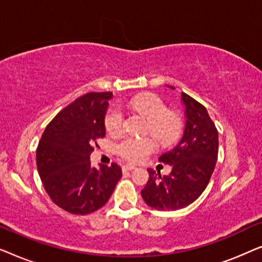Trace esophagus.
Masks as SVG:
<instances>
[{
	"mask_svg": "<svg viewBox=\"0 0 262 262\" xmlns=\"http://www.w3.org/2000/svg\"><path fill=\"white\" fill-rule=\"evenodd\" d=\"M134 169H136V167L134 166V164L127 163V164H124V166H123V171H131Z\"/></svg>",
	"mask_w": 262,
	"mask_h": 262,
	"instance_id": "esophagus-1",
	"label": "esophagus"
}]
</instances>
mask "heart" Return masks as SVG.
<instances>
[{
  "mask_svg": "<svg viewBox=\"0 0 262 262\" xmlns=\"http://www.w3.org/2000/svg\"><path fill=\"white\" fill-rule=\"evenodd\" d=\"M130 106L148 119V130L167 143L173 141L180 131V120L173 113H166L167 107L162 100L155 95L146 94L136 96L130 101ZM124 114L119 106L110 107L105 116V127L110 134H117L123 128ZM156 142L152 138L124 137L117 143L116 150L125 160L138 162L149 154L155 151Z\"/></svg>",
  "mask_w": 262,
  "mask_h": 262,
  "instance_id": "b5f03b06",
  "label": "heart"
}]
</instances>
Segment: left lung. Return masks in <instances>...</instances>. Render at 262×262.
<instances>
[{
    "instance_id": "1",
    "label": "left lung",
    "mask_w": 262,
    "mask_h": 262,
    "mask_svg": "<svg viewBox=\"0 0 262 262\" xmlns=\"http://www.w3.org/2000/svg\"><path fill=\"white\" fill-rule=\"evenodd\" d=\"M181 103L186 118L184 134L159 159L171 167L170 174L161 177L148 169L149 180L141 192L144 202L159 211L184 209L198 199L209 184L218 156V132L205 107L186 93H181Z\"/></svg>"
}]
</instances>
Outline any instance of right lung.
Listing matches in <instances>:
<instances>
[{
  "instance_id": "1",
  "label": "right lung",
  "mask_w": 262,
  "mask_h": 262,
  "mask_svg": "<svg viewBox=\"0 0 262 262\" xmlns=\"http://www.w3.org/2000/svg\"><path fill=\"white\" fill-rule=\"evenodd\" d=\"M111 92L88 93L53 118L37 148V168L46 193L56 205L74 214H87L108 202L120 180L121 168L91 166V154L106 135L105 116Z\"/></svg>"
}]
</instances>
